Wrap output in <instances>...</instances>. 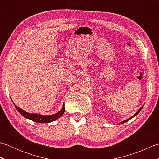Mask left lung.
<instances>
[{
    "mask_svg": "<svg viewBox=\"0 0 159 159\" xmlns=\"http://www.w3.org/2000/svg\"><path fill=\"white\" fill-rule=\"evenodd\" d=\"M143 106H142V107H141L140 108V109H139V110H138V111H137V113H136L135 114H134V116H132L131 117H130V118H129V119H128V120H124V121H121V122H120V124H123V123H125V122H126V121H128V120H130V119H131V118H133V117H134V116H137V115L138 113H139L140 112V111H141V109H142V108H143Z\"/></svg>",
    "mask_w": 159,
    "mask_h": 159,
    "instance_id": "left-lung-1",
    "label": "left lung"
}]
</instances>
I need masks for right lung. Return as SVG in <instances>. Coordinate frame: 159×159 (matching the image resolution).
I'll list each match as a JSON object with an SVG mask.
<instances>
[{
  "label": "right lung",
  "mask_w": 159,
  "mask_h": 159,
  "mask_svg": "<svg viewBox=\"0 0 159 159\" xmlns=\"http://www.w3.org/2000/svg\"><path fill=\"white\" fill-rule=\"evenodd\" d=\"M15 107L16 108V109L18 111V112L21 114L22 116H24L26 118H27V119H29L33 121H35V122H38V123L51 122V121H55V120L58 119V118H59L61 116H62L63 113L65 112V107H64V104L63 106L62 109L59 112L57 113L56 114H54V115H50V116H42V115H39V114L29 113L27 112H26V111H23L22 109H20V107H17L16 105H15Z\"/></svg>",
  "instance_id": "right-lung-1"
}]
</instances>
